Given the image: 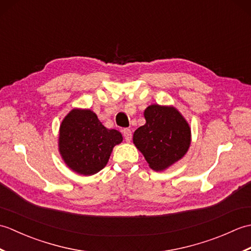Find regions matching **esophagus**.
<instances>
[{
  "mask_svg": "<svg viewBox=\"0 0 251 251\" xmlns=\"http://www.w3.org/2000/svg\"><path fill=\"white\" fill-rule=\"evenodd\" d=\"M123 135H124L125 140L127 142H130L132 134H131V130L129 128H124V129H123Z\"/></svg>",
  "mask_w": 251,
  "mask_h": 251,
  "instance_id": "obj_1",
  "label": "esophagus"
}]
</instances>
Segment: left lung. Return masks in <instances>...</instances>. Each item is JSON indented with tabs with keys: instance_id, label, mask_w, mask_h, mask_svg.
<instances>
[{
	"instance_id": "1",
	"label": "left lung",
	"mask_w": 251,
	"mask_h": 251,
	"mask_svg": "<svg viewBox=\"0 0 251 251\" xmlns=\"http://www.w3.org/2000/svg\"><path fill=\"white\" fill-rule=\"evenodd\" d=\"M146 124L134 134V143L154 170H164L188 151L191 129L172 106L152 104L145 111Z\"/></svg>"
}]
</instances>
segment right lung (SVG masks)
<instances>
[{
  "mask_svg": "<svg viewBox=\"0 0 251 251\" xmlns=\"http://www.w3.org/2000/svg\"><path fill=\"white\" fill-rule=\"evenodd\" d=\"M122 140L121 132L105 128L93 111L74 109L60 125L59 151L72 170L90 176L105 166Z\"/></svg>",
  "mask_w": 251,
  "mask_h": 251,
  "instance_id": "right-lung-1",
  "label": "right lung"
}]
</instances>
